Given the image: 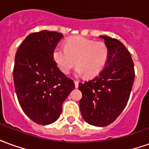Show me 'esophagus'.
I'll list each match as a JSON object with an SVG mask.
<instances>
[{
  "instance_id": "1",
  "label": "esophagus",
  "mask_w": 149,
  "mask_h": 149,
  "mask_svg": "<svg viewBox=\"0 0 149 149\" xmlns=\"http://www.w3.org/2000/svg\"><path fill=\"white\" fill-rule=\"evenodd\" d=\"M74 84H75V87L78 88V86H79V81H74Z\"/></svg>"
}]
</instances>
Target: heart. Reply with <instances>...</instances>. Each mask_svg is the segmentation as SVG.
<instances>
[{"label": "heart", "mask_w": 149, "mask_h": 149, "mask_svg": "<svg viewBox=\"0 0 149 149\" xmlns=\"http://www.w3.org/2000/svg\"><path fill=\"white\" fill-rule=\"evenodd\" d=\"M109 57V50L104 43L83 37H72L66 40L65 47L56 45L52 51V59L62 73L68 74L77 65L76 74L87 77L100 74Z\"/></svg>", "instance_id": "heart-1"}]
</instances>
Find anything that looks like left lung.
Here are the masks:
<instances>
[{
    "label": "left lung",
    "instance_id": "left-lung-1",
    "mask_svg": "<svg viewBox=\"0 0 149 149\" xmlns=\"http://www.w3.org/2000/svg\"><path fill=\"white\" fill-rule=\"evenodd\" d=\"M109 50L104 70L96 77L79 83L82 93L80 109L88 124L98 127L110 125L126 106L135 78L131 55L118 40L100 36Z\"/></svg>",
    "mask_w": 149,
    "mask_h": 149
}]
</instances>
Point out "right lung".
Segmentation results:
<instances>
[{
  "label": "right lung",
  "instance_id": "obj_1",
  "mask_svg": "<svg viewBox=\"0 0 149 149\" xmlns=\"http://www.w3.org/2000/svg\"><path fill=\"white\" fill-rule=\"evenodd\" d=\"M63 34L42 30L29 34L17 51L13 68L15 90L21 109L37 124L50 125L62 112V104L75 88L60 71L52 51Z\"/></svg>",
  "mask_w": 149,
  "mask_h": 149
}]
</instances>
